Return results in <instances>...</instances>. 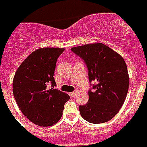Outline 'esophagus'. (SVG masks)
<instances>
[{"label": "esophagus", "instance_id": "esophagus-1", "mask_svg": "<svg viewBox=\"0 0 147 147\" xmlns=\"http://www.w3.org/2000/svg\"><path fill=\"white\" fill-rule=\"evenodd\" d=\"M77 92H78L77 90H74V91H73V92H71V93L69 94H70V96H71V97H74V96L76 95V94H77Z\"/></svg>", "mask_w": 147, "mask_h": 147}]
</instances>
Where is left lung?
I'll return each mask as SVG.
<instances>
[{"label":"left lung","mask_w":147,"mask_h":147,"mask_svg":"<svg viewBox=\"0 0 147 147\" xmlns=\"http://www.w3.org/2000/svg\"><path fill=\"white\" fill-rule=\"evenodd\" d=\"M71 51L85 63L90 83H96L90 84L92 90H88V103L79 106L81 116L94 124L108 122L119 111L127 95L129 78L125 62L102 43L74 47Z\"/></svg>","instance_id":"left-lung-1"}]
</instances>
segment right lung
Segmentation results:
<instances>
[{"label": "right lung", "mask_w": 147, "mask_h": 147, "mask_svg": "<svg viewBox=\"0 0 147 147\" xmlns=\"http://www.w3.org/2000/svg\"><path fill=\"white\" fill-rule=\"evenodd\" d=\"M64 49H38L23 61L13 80V94L23 115L39 126L57 123L69 96L55 87L57 61ZM51 84L49 89L48 84Z\"/></svg>", "instance_id": "1"}]
</instances>
